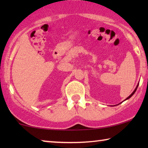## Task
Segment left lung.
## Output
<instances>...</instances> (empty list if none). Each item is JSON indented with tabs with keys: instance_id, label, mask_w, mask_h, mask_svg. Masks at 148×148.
<instances>
[{
	"instance_id": "1",
	"label": "left lung",
	"mask_w": 148,
	"mask_h": 148,
	"mask_svg": "<svg viewBox=\"0 0 148 148\" xmlns=\"http://www.w3.org/2000/svg\"><path fill=\"white\" fill-rule=\"evenodd\" d=\"M138 85H139V83L138 84V85H137V86H136V88H135V89L134 90V91L133 92H132V93L131 94V95H129V96L128 97H127V98L126 99H125V100H124V101H126V100H128V99H129L130 98H131V97L132 96V95H133L134 94V92H136V89H137V88H138ZM121 103H119V104H121ZM118 104H117V105H118ZM117 105H114V106H117Z\"/></svg>"
}]
</instances>
